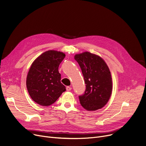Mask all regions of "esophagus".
Returning a JSON list of instances; mask_svg holds the SVG:
<instances>
[{
	"label": "esophagus",
	"instance_id": "esophagus-1",
	"mask_svg": "<svg viewBox=\"0 0 146 146\" xmlns=\"http://www.w3.org/2000/svg\"><path fill=\"white\" fill-rule=\"evenodd\" d=\"M72 90V87H69V86H68L67 87H66V90L67 91H70Z\"/></svg>",
	"mask_w": 146,
	"mask_h": 146
}]
</instances>
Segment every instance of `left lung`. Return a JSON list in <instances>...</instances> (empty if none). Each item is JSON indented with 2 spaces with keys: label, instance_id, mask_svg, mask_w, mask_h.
Here are the masks:
<instances>
[{
  "label": "left lung",
  "instance_id": "left-lung-1",
  "mask_svg": "<svg viewBox=\"0 0 146 146\" xmlns=\"http://www.w3.org/2000/svg\"><path fill=\"white\" fill-rule=\"evenodd\" d=\"M75 60L84 76L86 89L80 95L81 105L88 111L102 108L109 101L112 92V79L110 70L104 60L89 52L76 54Z\"/></svg>",
  "mask_w": 146,
  "mask_h": 146
}]
</instances>
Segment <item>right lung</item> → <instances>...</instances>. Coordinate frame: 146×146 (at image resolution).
I'll use <instances>...</instances> for the list:
<instances>
[{"label":"right lung","instance_id":"obj_1","mask_svg":"<svg viewBox=\"0 0 146 146\" xmlns=\"http://www.w3.org/2000/svg\"><path fill=\"white\" fill-rule=\"evenodd\" d=\"M65 57L64 52L49 50L32 63L27 77V87L32 100L38 105H52L66 91L60 82L58 68Z\"/></svg>","mask_w":146,"mask_h":146}]
</instances>
